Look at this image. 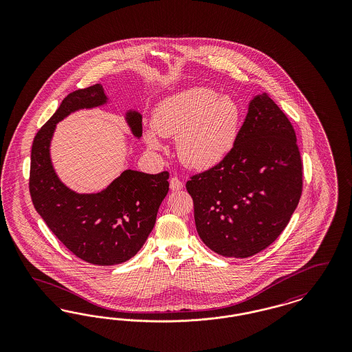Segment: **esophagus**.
Wrapping results in <instances>:
<instances>
[{"instance_id": "obj_1", "label": "esophagus", "mask_w": 352, "mask_h": 352, "mask_svg": "<svg viewBox=\"0 0 352 352\" xmlns=\"http://www.w3.org/2000/svg\"><path fill=\"white\" fill-rule=\"evenodd\" d=\"M170 188H171V191H179V190L184 188V184H182V181L179 178L173 177L170 179Z\"/></svg>"}]
</instances>
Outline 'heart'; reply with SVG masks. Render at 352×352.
I'll return each mask as SVG.
<instances>
[{"label": "heart", "mask_w": 352, "mask_h": 352, "mask_svg": "<svg viewBox=\"0 0 352 352\" xmlns=\"http://www.w3.org/2000/svg\"><path fill=\"white\" fill-rule=\"evenodd\" d=\"M241 108L230 96L208 87H192L160 101L153 112V128L145 141L154 151L164 149L162 137H174L186 166L214 168L234 151L241 126Z\"/></svg>", "instance_id": "heart-1"}]
</instances>
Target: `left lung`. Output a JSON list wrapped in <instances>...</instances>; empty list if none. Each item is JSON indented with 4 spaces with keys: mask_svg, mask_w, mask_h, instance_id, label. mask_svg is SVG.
<instances>
[{
    "mask_svg": "<svg viewBox=\"0 0 352 352\" xmlns=\"http://www.w3.org/2000/svg\"><path fill=\"white\" fill-rule=\"evenodd\" d=\"M186 188L201 241L218 254L245 258L281 234L301 198L302 161L294 128L268 94L252 99L234 151Z\"/></svg>",
    "mask_w": 352,
    "mask_h": 352,
    "instance_id": "obj_1",
    "label": "left lung"
}]
</instances>
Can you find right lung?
Segmentation results:
<instances>
[{"mask_svg":"<svg viewBox=\"0 0 352 352\" xmlns=\"http://www.w3.org/2000/svg\"><path fill=\"white\" fill-rule=\"evenodd\" d=\"M108 102L101 84L71 92L38 131L32 148L29 188L36 212L69 251L94 265H116L132 258L151 232L168 191V173L125 170L96 194H79L56 175L50 157L55 126L69 113ZM134 137L142 135V116L128 111Z\"/></svg>","mask_w":352,"mask_h":352,"instance_id":"right-lung-1","label":"right lung"}]
</instances>
